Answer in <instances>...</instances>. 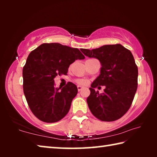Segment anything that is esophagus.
Masks as SVG:
<instances>
[{
  "label": "esophagus",
  "mask_w": 157,
  "mask_h": 157,
  "mask_svg": "<svg viewBox=\"0 0 157 157\" xmlns=\"http://www.w3.org/2000/svg\"><path fill=\"white\" fill-rule=\"evenodd\" d=\"M84 89V87H82V86H78V91H80L81 90H82Z\"/></svg>",
  "instance_id": "esophagus-1"
}]
</instances>
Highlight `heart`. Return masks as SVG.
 Instances as JSON below:
<instances>
[{"label": "heart", "mask_w": 157, "mask_h": 157, "mask_svg": "<svg viewBox=\"0 0 157 157\" xmlns=\"http://www.w3.org/2000/svg\"><path fill=\"white\" fill-rule=\"evenodd\" d=\"M78 82V83L79 84H86V81L84 80V79H79V80L77 81Z\"/></svg>", "instance_id": "1"}]
</instances>
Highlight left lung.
<instances>
[{"label": "left lung", "instance_id": "left-lung-1", "mask_svg": "<svg viewBox=\"0 0 157 157\" xmlns=\"http://www.w3.org/2000/svg\"><path fill=\"white\" fill-rule=\"evenodd\" d=\"M84 55L96 58L102 67L91 84L87 104L93 115L102 121H114L129 110L138 85V67L130 50L121 44L105 45L98 48L81 49ZM105 86L103 94L94 89Z\"/></svg>", "mask_w": 157, "mask_h": 157}]
</instances>
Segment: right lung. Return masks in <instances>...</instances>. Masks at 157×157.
Returning <instances> with one entry per match:
<instances>
[{
	"label": "right lung",
	"mask_w": 157,
	"mask_h": 157,
	"mask_svg": "<svg viewBox=\"0 0 157 157\" xmlns=\"http://www.w3.org/2000/svg\"><path fill=\"white\" fill-rule=\"evenodd\" d=\"M85 57L75 48L58 43L43 44L28 55L23 68V92L32 112L46 123H55L68 113L78 88L68 82L55 86L57 75H66L71 63Z\"/></svg>",
	"instance_id": "right-lung-1"
}]
</instances>
